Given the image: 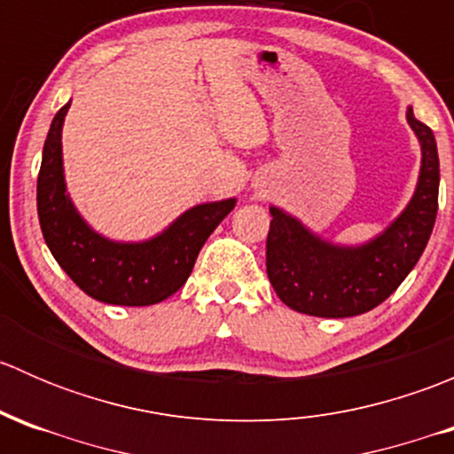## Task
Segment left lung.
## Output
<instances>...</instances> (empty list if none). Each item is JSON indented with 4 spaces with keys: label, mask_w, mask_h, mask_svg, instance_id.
I'll return each mask as SVG.
<instances>
[{
    "label": "left lung",
    "mask_w": 454,
    "mask_h": 454,
    "mask_svg": "<svg viewBox=\"0 0 454 454\" xmlns=\"http://www.w3.org/2000/svg\"><path fill=\"white\" fill-rule=\"evenodd\" d=\"M422 149L418 184L409 204L384 231L363 244H336L299 217L270 206L265 268L278 299L294 312L347 318L387 301L422 256L437 217L439 155L433 131L406 109Z\"/></svg>",
    "instance_id": "1"
}]
</instances>
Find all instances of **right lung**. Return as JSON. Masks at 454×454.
Masks as SVG:
<instances>
[{"label":"right lung","instance_id":"obj_1","mask_svg":"<svg viewBox=\"0 0 454 454\" xmlns=\"http://www.w3.org/2000/svg\"><path fill=\"white\" fill-rule=\"evenodd\" d=\"M70 105L67 100L50 125L36 180V213L45 244L91 299L127 308L160 303L184 286L201 246L237 200L191 206L149 239H109L87 223L67 191L61 131Z\"/></svg>","mask_w":454,"mask_h":454}]
</instances>
